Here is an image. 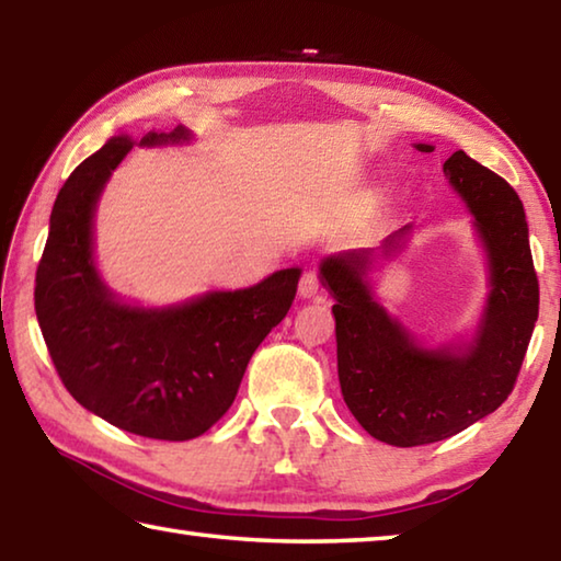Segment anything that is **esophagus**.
<instances>
[{"label":"esophagus","mask_w":561,"mask_h":561,"mask_svg":"<svg viewBox=\"0 0 561 561\" xmlns=\"http://www.w3.org/2000/svg\"><path fill=\"white\" fill-rule=\"evenodd\" d=\"M299 297L304 299H314L319 297V277L317 272H304L301 279H299Z\"/></svg>","instance_id":"1"}]
</instances>
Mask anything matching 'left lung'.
Returning <instances> with one entry per match:
<instances>
[{
	"instance_id": "1",
	"label": "left lung",
	"mask_w": 561,
	"mask_h": 561,
	"mask_svg": "<svg viewBox=\"0 0 561 561\" xmlns=\"http://www.w3.org/2000/svg\"><path fill=\"white\" fill-rule=\"evenodd\" d=\"M443 173L472 213L490 264L485 314L470 344L421 346L368 287L366 272L401 247L408 225L378 250L321 262V277L336 299L331 311L341 393L360 428L396 448L445 440L497 411L515 388L539 314L525 207L515 190L462 150L445 160Z\"/></svg>"
}]
</instances>
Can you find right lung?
Listing matches in <instances>:
<instances>
[{
	"label": "right lung",
	"instance_id": "1",
	"mask_svg": "<svg viewBox=\"0 0 561 561\" xmlns=\"http://www.w3.org/2000/svg\"><path fill=\"white\" fill-rule=\"evenodd\" d=\"M190 130H150L140 146L185 144ZM136 140L111 138L56 195L36 270L34 309L56 371L76 401L121 431L190 440L232 405L244 368L287 317L299 270L247 289L207 291L165 309L116 299L93 264V213Z\"/></svg>",
	"mask_w": 561,
	"mask_h": 561
}]
</instances>
